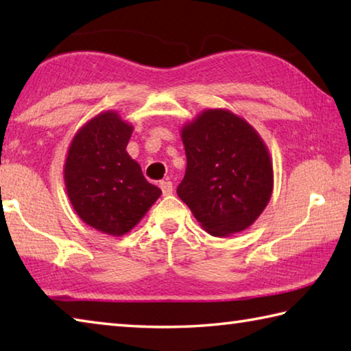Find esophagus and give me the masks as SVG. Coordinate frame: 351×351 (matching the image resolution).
<instances>
[{"label": "esophagus", "mask_w": 351, "mask_h": 351, "mask_svg": "<svg viewBox=\"0 0 351 351\" xmlns=\"http://www.w3.org/2000/svg\"><path fill=\"white\" fill-rule=\"evenodd\" d=\"M159 187H161L164 195H170L171 192H173V184H171L170 181H161L159 182Z\"/></svg>", "instance_id": "esophagus-1"}]
</instances>
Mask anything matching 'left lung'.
<instances>
[{
    "label": "left lung",
    "instance_id": "1",
    "mask_svg": "<svg viewBox=\"0 0 351 351\" xmlns=\"http://www.w3.org/2000/svg\"><path fill=\"white\" fill-rule=\"evenodd\" d=\"M181 139L187 167L178 197L213 237L247 229L274 187L272 159L257 130L229 110H204L184 123Z\"/></svg>",
    "mask_w": 351,
    "mask_h": 351
}]
</instances>
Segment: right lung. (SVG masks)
I'll return each instance as SVG.
<instances>
[{
	"mask_svg": "<svg viewBox=\"0 0 351 351\" xmlns=\"http://www.w3.org/2000/svg\"><path fill=\"white\" fill-rule=\"evenodd\" d=\"M132 133L133 125L117 111L100 112L74 134L63 167L77 215L112 237L130 232L162 193L127 153Z\"/></svg>",
	"mask_w": 351,
	"mask_h": 351,
	"instance_id": "1",
	"label": "right lung"
}]
</instances>
